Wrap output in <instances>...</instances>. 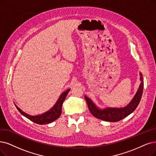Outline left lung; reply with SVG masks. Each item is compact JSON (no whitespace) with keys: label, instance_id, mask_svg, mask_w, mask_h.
I'll list each match as a JSON object with an SVG mask.
<instances>
[{"label":"left lung","instance_id":"left-lung-1","mask_svg":"<svg viewBox=\"0 0 156 156\" xmlns=\"http://www.w3.org/2000/svg\"><path fill=\"white\" fill-rule=\"evenodd\" d=\"M140 80L141 83H140V87L137 91L136 95L132 99L130 102L126 105V107L122 108H107L104 109L98 108L96 105L91 100L86 96H84L86 101L88 104V109L91 113L95 117L104 121L107 122H118L126 118L133 112L138 107L140 102L143 90V81L142 74L140 73Z\"/></svg>","mask_w":156,"mask_h":156}]
</instances>
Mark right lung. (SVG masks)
I'll return each instance as SVG.
<instances>
[{
    "mask_svg": "<svg viewBox=\"0 0 156 156\" xmlns=\"http://www.w3.org/2000/svg\"><path fill=\"white\" fill-rule=\"evenodd\" d=\"M70 89H68L62 93L61 96L59 97V99L58 100L57 102L55 103V104L54 105V106L49 111L46 112V113L40 115H38V116L29 115L26 113H24V112L22 111L19 108H18L16 104L15 105L16 108H17V109L18 110V111H19L22 115L27 118L28 119H29L30 120L37 124L44 125V124H47L54 122V120L58 119V118L60 116L61 114L62 105H63V103L65 100L68 92L70 91Z\"/></svg>",
    "mask_w": 156,
    "mask_h": 156,
    "instance_id": "add662e5",
    "label": "right lung"
}]
</instances>
